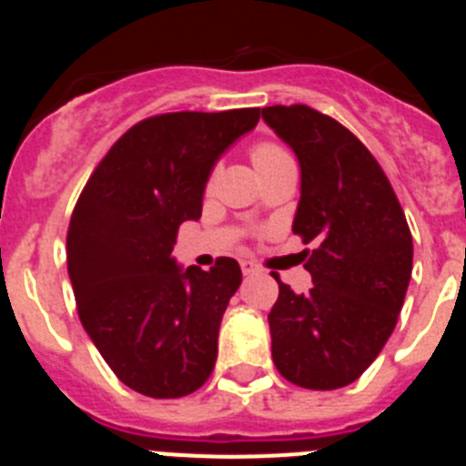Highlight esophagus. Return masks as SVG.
<instances>
[{"mask_svg":"<svg viewBox=\"0 0 466 466\" xmlns=\"http://www.w3.org/2000/svg\"><path fill=\"white\" fill-rule=\"evenodd\" d=\"M240 266H242V273H245L247 278H249V275H257V273H258V266H257V263H252V261H240Z\"/></svg>","mask_w":466,"mask_h":466,"instance_id":"esophagus-1","label":"esophagus"}]
</instances>
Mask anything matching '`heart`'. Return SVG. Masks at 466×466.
<instances>
[{
    "label": "heart",
    "instance_id": "b5f03b06",
    "mask_svg": "<svg viewBox=\"0 0 466 466\" xmlns=\"http://www.w3.org/2000/svg\"><path fill=\"white\" fill-rule=\"evenodd\" d=\"M287 151L279 149L278 144H268V142H263V144H257L252 149V160H254V166H263V163H268V160L273 158H279V156H284Z\"/></svg>",
    "mask_w": 466,
    "mask_h": 466
}]
</instances>
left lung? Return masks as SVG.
I'll use <instances>...</instances> for the list:
<instances>
[{"label":"left lung","mask_w":466,"mask_h":466,"mask_svg":"<svg viewBox=\"0 0 466 466\" xmlns=\"http://www.w3.org/2000/svg\"><path fill=\"white\" fill-rule=\"evenodd\" d=\"M300 166L294 230L312 289L279 282L268 315L273 361L306 390L355 382L392 336L413 270V238L394 188L348 127L306 105L263 106Z\"/></svg>","instance_id":"1"}]
</instances>
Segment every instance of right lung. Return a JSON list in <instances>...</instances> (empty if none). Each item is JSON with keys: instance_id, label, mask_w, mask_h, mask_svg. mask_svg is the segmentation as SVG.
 Wrapping results in <instances>:
<instances>
[{"instance_id": "obj_1", "label": "right lung", "mask_w": 466, "mask_h": 466, "mask_svg": "<svg viewBox=\"0 0 466 466\" xmlns=\"http://www.w3.org/2000/svg\"><path fill=\"white\" fill-rule=\"evenodd\" d=\"M261 109L175 111L139 121L81 191L67 273L86 333L118 380L154 399L196 392L217 361L221 317L242 282L236 258L177 266V230L203 214L212 167Z\"/></svg>"}]
</instances>
